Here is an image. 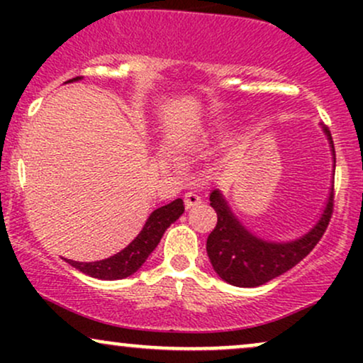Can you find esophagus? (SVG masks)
Here are the masks:
<instances>
[{
	"label": "esophagus",
	"mask_w": 363,
	"mask_h": 363,
	"mask_svg": "<svg viewBox=\"0 0 363 363\" xmlns=\"http://www.w3.org/2000/svg\"><path fill=\"white\" fill-rule=\"evenodd\" d=\"M184 205H186V210H191V208L201 205V196H198L196 193H186Z\"/></svg>",
	"instance_id": "1"
}]
</instances>
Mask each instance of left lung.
Wrapping results in <instances>:
<instances>
[{"label":"left lung","mask_w":363,"mask_h":363,"mask_svg":"<svg viewBox=\"0 0 363 363\" xmlns=\"http://www.w3.org/2000/svg\"><path fill=\"white\" fill-rule=\"evenodd\" d=\"M333 155V179H335V145L331 133L323 128ZM333 186L328 193L326 205L306 234L291 240H269L256 235L237 218L220 189L210 193V205L218 222L206 240V252L215 273L223 281L242 289H254L268 283L294 268L319 242L333 213Z\"/></svg>","instance_id":"1"}]
</instances>
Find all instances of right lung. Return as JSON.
I'll use <instances>...</instances> for the list:
<instances>
[{"label":"right lung","instance_id":"right-lung-1","mask_svg":"<svg viewBox=\"0 0 363 363\" xmlns=\"http://www.w3.org/2000/svg\"><path fill=\"white\" fill-rule=\"evenodd\" d=\"M78 80H82V77L73 78V80H68L66 83H73ZM182 213H184V203H182L181 198L174 199L169 205L160 206L155 211H152V215L148 216L147 223L141 228L140 234L121 252L102 261L78 262L68 259V262L77 269H80L82 273L89 274L91 278H99V280L112 281L131 277V274L138 272L141 266H143V262L147 261V257L153 252V249L160 242L164 232Z\"/></svg>","mask_w":363,"mask_h":363}]
</instances>
